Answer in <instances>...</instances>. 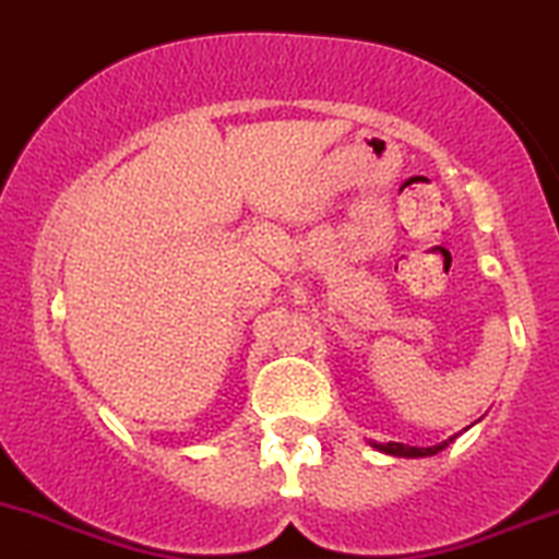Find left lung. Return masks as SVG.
<instances>
[{
    "mask_svg": "<svg viewBox=\"0 0 559 559\" xmlns=\"http://www.w3.org/2000/svg\"><path fill=\"white\" fill-rule=\"evenodd\" d=\"M451 442V440H448ZM448 442H440V445H435V448H412V445H404V442H379V445H373V448H379V451L382 453H390V456H404V459H420V456H435V453H440L442 448L448 445Z\"/></svg>",
    "mask_w": 559,
    "mask_h": 559,
    "instance_id": "8db88e82",
    "label": "left lung"
}]
</instances>
